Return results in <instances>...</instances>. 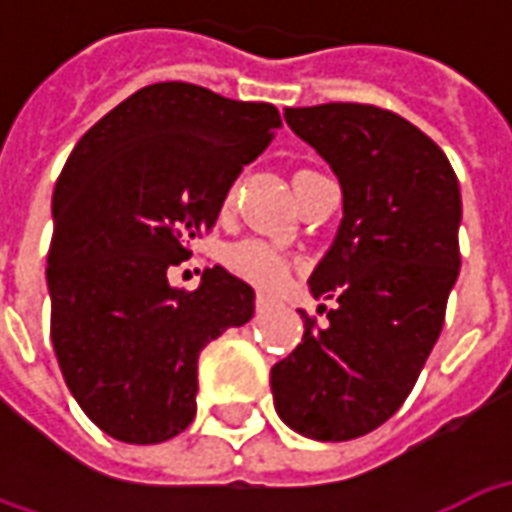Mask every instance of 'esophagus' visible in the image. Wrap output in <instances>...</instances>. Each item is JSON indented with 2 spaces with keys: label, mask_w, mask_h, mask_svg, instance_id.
Here are the masks:
<instances>
[{
  "label": "esophagus",
  "mask_w": 512,
  "mask_h": 512,
  "mask_svg": "<svg viewBox=\"0 0 512 512\" xmlns=\"http://www.w3.org/2000/svg\"><path fill=\"white\" fill-rule=\"evenodd\" d=\"M255 304H257V310L266 312V310H271V307H274V299H271V296H266V293H260Z\"/></svg>",
  "instance_id": "34e87169"
}]
</instances>
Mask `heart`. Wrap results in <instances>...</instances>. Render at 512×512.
Listing matches in <instances>:
<instances>
[{"label":"heart","mask_w":512,"mask_h":512,"mask_svg":"<svg viewBox=\"0 0 512 512\" xmlns=\"http://www.w3.org/2000/svg\"><path fill=\"white\" fill-rule=\"evenodd\" d=\"M304 172V169H301ZM299 175V172H296ZM227 268L257 288H277L288 277V257L279 252L277 246L268 241H238L224 252Z\"/></svg>","instance_id":"1"}]
</instances>
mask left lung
Returning a JSON list of instances; mask_svg holds the SVG:
<instances>
[{"instance_id":"obj_1","label":"left lung","mask_w":512,"mask_h":512,"mask_svg":"<svg viewBox=\"0 0 512 512\" xmlns=\"http://www.w3.org/2000/svg\"><path fill=\"white\" fill-rule=\"evenodd\" d=\"M290 131L334 169L343 222L312 271L315 299H337L271 367L279 419L318 441L359 439L403 406L444 326L461 271V189L441 147L370 104L285 109Z\"/></svg>"}]
</instances>
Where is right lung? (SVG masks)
I'll use <instances>...</instances> for the list:
<instances>
[{
    "label": "right lung",
    "mask_w": 512,
    "mask_h": 512,
    "mask_svg": "<svg viewBox=\"0 0 512 512\" xmlns=\"http://www.w3.org/2000/svg\"><path fill=\"white\" fill-rule=\"evenodd\" d=\"M279 126L277 106L158 82L65 161L51 197V343L76 403L112 439L158 444L189 428L200 351L255 315V290L222 266L197 290L172 288L167 271Z\"/></svg>",
    "instance_id": "obj_1"
}]
</instances>
